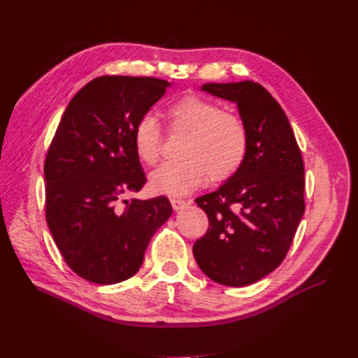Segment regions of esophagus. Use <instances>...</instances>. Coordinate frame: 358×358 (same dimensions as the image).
I'll return each mask as SVG.
<instances>
[{
  "label": "esophagus",
  "instance_id": "esophagus-1",
  "mask_svg": "<svg viewBox=\"0 0 358 358\" xmlns=\"http://www.w3.org/2000/svg\"><path fill=\"white\" fill-rule=\"evenodd\" d=\"M171 204H172L173 210H181V209H185V208L189 206V201L180 200V199H172V200H171Z\"/></svg>",
  "mask_w": 358,
  "mask_h": 358
}]
</instances>
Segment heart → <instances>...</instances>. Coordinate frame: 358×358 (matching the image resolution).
<instances>
[{"label":"heart","instance_id":"1","mask_svg":"<svg viewBox=\"0 0 358 358\" xmlns=\"http://www.w3.org/2000/svg\"><path fill=\"white\" fill-rule=\"evenodd\" d=\"M171 131L183 132L177 155L150 173L149 187L155 194L186 195L209 177L214 183L231 178L245 163L249 135L243 120L222 112L215 103L187 95L166 109ZM134 150L144 164H155L162 146V129L146 113L132 131Z\"/></svg>","mask_w":358,"mask_h":358}]
</instances>
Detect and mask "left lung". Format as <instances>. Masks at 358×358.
<instances>
[{
  "label": "left lung",
  "mask_w": 358,
  "mask_h": 358,
  "mask_svg": "<svg viewBox=\"0 0 358 358\" xmlns=\"http://www.w3.org/2000/svg\"><path fill=\"white\" fill-rule=\"evenodd\" d=\"M201 90L237 104L249 135L245 163L195 203L209 218L194 257L215 283L240 287L275 271L305 214V166L291 123L254 81L208 83Z\"/></svg>",
  "instance_id": "left-lung-1"
}]
</instances>
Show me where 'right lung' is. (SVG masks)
<instances>
[{"instance_id":"1","label":"right lung","mask_w":358,"mask_h":358,"mask_svg":"<svg viewBox=\"0 0 358 358\" xmlns=\"http://www.w3.org/2000/svg\"><path fill=\"white\" fill-rule=\"evenodd\" d=\"M171 83L104 75L67 106L44 163L45 220L67 266L96 285L138 272L152 235L172 214L166 196L123 200L146 175L132 131Z\"/></svg>"}]
</instances>
